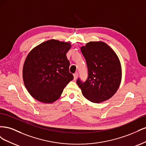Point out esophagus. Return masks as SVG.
Wrapping results in <instances>:
<instances>
[{
  "label": "esophagus",
  "instance_id": "1",
  "mask_svg": "<svg viewBox=\"0 0 146 146\" xmlns=\"http://www.w3.org/2000/svg\"><path fill=\"white\" fill-rule=\"evenodd\" d=\"M78 74L77 72H76L74 74V80H76V79L78 77Z\"/></svg>",
  "mask_w": 146,
  "mask_h": 146
}]
</instances>
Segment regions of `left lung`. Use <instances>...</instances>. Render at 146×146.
<instances>
[{
  "label": "left lung",
  "mask_w": 146,
  "mask_h": 146,
  "mask_svg": "<svg viewBox=\"0 0 146 146\" xmlns=\"http://www.w3.org/2000/svg\"><path fill=\"white\" fill-rule=\"evenodd\" d=\"M86 61L88 76L77 85L83 96L91 102L99 104L110 99L116 93L122 79V68L117 55L107 44L91 41L81 47Z\"/></svg>",
  "instance_id": "left-lung-1"
}]
</instances>
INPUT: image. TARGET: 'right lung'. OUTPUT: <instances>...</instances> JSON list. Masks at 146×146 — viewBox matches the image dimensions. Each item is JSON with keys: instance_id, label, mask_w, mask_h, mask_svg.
Instances as JSON below:
<instances>
[{"instance_id": "1", "label": "right lung", "mask_w": 146, "mask_h": 146, "mask_svg": "<svg viewBox=\"0 0 146 146\" xmlns=\"http://www.w3.org/2000/svg\"><path fill=\"white\" fill-rule=\"evenodd\" d=\"M70 42L50 39L31 50L24 61V85L34 99L44 104L58 100L74 77L69 72L66 54Z\"/></svg>"}]
</instances>
